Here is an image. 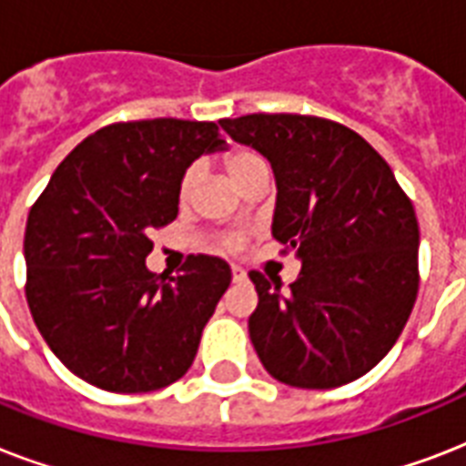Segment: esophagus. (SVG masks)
Returning a JSON list of instances; mask_svg holds the SVG:
<instances>
[{"instance_id": "34e87169", "label": "esophagus", "mask_w": 466, "mask_h": 466, "mask_svg": "<svg viewBox=\"0 0 466 466\" xmlns=\"http://www.w3.org/2000/svg\"><path fill=\"white\" fill-rule=\"evenodd\" d=\"M232 280H234V283H241V280H247V270L241 268V266H232Z\"/></svg>"}]
</instances>
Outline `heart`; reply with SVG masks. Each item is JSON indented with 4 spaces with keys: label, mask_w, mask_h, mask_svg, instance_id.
<instances>
[{
    "label": "heart",
    "mask_w": 466,
    "mask_h": 466,
    "mask_svg": "<svg viewBox=\"0 0 466 466\" xmlns=\"http://www.w3.org/2000/svg\"><path fill=\"white\" fill-rule=\"evenodd\" d=\"M261 157L254 155V152H248V149H237V152H229V155L225 157L227 174H229V178H232L234 183H239L251 168L261 167ZM198 176H200V171H198L196 167H190L188 171L183 174L181 183H178V200H181V203H188L190 198H193L198 186ZM239 241L241 237H229V247H239Z\"/></svg>",
    "instance_id": "heart-1"
}]
</instances>
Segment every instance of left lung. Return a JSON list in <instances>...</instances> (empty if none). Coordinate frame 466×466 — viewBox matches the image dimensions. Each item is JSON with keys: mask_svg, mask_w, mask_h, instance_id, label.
Masks as SVG:
<instances>
[{"mask_svg": "<svg viewBox=\"0 0 466 466\" xmlns=\"http://www.w3.org/2000/svg\"><path fill=\"white\" fill-rule=\"evenodd\" d=\"M276 176L273 237L302 263L283 292L251 270L248 336L263 368L299 390L362 377L397 343L419 295V219L390 164L350 127L292 113L219 120Z\"/></svg>", "mask_w": 466, "mask_h": 466, "instance_id": "8db88e82", "label": "left lung"}]
</instances>
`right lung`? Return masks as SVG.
<instances>
[{
    "label": "right lung",
    "mask_w": 466,
    "mask_h": 466,
    "mask_svg": "<svg viewBox=\"0 0 466 466\" xmlns=\"http://www.w3.org/2000/svg\"><path fill=\"white\" fill-rule=\"evenodd\" d=\"M215 123H116L76 145L28 212L25 299L62 365L98 390L137 394L188 372L205 324L232 283L215 256L157 276L149 232L178 215V183L225 152Z\"/></svg>",
    "instance_id": "obj_1"
}]
</instances>
